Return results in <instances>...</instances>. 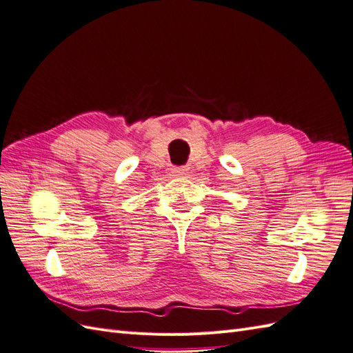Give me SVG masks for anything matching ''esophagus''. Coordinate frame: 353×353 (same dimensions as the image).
Wrapping results in <instances>:
<instances>
[{
  "instance_id": "34e87169",
  "label": "esophagus",
  "mask_w": 353,
  "mask_h": 353,
  "mask_svg": "<svg viewBox=\"0 0 353 353\" xmlns=\"http://www.w3.org/2000/svg\"><path fill=\"white\" fill-rule=\"evenodd\" d=\"M172 170H174V174L178 176H185V175H188L190 169H188V166H178V168H174Z\"/></svg>"
}]
</instances>
